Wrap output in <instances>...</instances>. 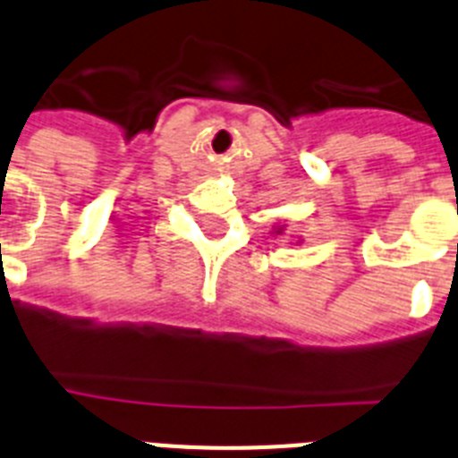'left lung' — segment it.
Here are the masks:
<instances>
[{"label":"left lung","instance_id":"left-lung-1","mask_svg":"<svg viewBox=\"0 0 458 458\" xmlns=\"http://www.w3.org/2000/svg\"><path fill=\"white\" fill-rule=\"evenodd\" d=\"M281 233H284V225H278L276 228V234H281Z\"/></svg>","mask_w":458,"mask_h":458}]
</instances>
